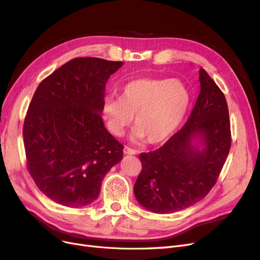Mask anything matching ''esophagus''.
Wrapping results in <instances>:
<instances>
[{"label": "esophagus", "mask_w": 260, "mask_h": 260, "mask_svg": "<svg viewBox=\"0 0 260 260\" xmlns=\"http://www.w3.org/2000/svg\"><path fill=\"white\" fill-rule=\"evenodd\" d=\"M123 153H124L125 155H136L138 152L136 151V149H132V148H130V147L125 146V147L123 148Z\"/></svg>", "instance_id": "obj_1"}]
</instances>
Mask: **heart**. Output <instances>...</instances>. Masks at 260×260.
Here are the masks:
<instances>
[{
  "label": "heart",
  "instance_id": "1",
  "mask_svg": "<svg viewBox=\"0 0 260 260\" xmlns=\"http://www.w3.org/2000/svg\"><path fill=\"white\" fill-rule=\"evenodd\" d=\"M192 95L178 79L139 78L125 84L121 96H107L103 115L115 136L121 137L133 121V142L158 144L170 138L182 123L190 109Z\"/></svg>",
  "mask_w": 260,
  "mask_h": 260
}]
</instances>
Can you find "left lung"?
<instances>
[{"label":"left lung","mask_w":260,"mask_h":260,"mask_svg":"<svg viewBox=\"0 0 260 260\" xmlns=\"http://www.w3.org/2000/svg\"><path fill=\"white\" fill-rule=\"evenodd\" d=\"M201 91L185 124L160 148L142 153L135 184L141 206L172 214L203 200L221 171L231 146L229 109L223 93L203 68Z\"/></svg>","instance_id":"obj_1"}]
</instances>
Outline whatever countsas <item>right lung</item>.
<instances>
[{
    "mask_svg": "<svg viewBox=\"0 0 260 260\" xmlns=\"http://www.w3.org/2000/svg\"><path fill=\"white\" fill-rule=\"evenodd\" d=\"M123 65L96 57L66 62L39 84L23 123L27 167L50 200L67 207L95 201L122 145L102 119L106 82Z\"/></svg>",
    "mask_w": 260,
    "mask_h": 260,
    "instance_id": "1",
    "label": "right lung"
}]
</instances>
